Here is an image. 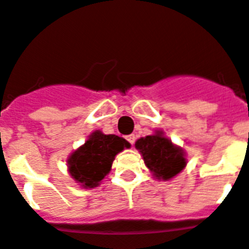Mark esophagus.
Here are the masks:
<instances>
[{"mask_svg": "<svg viewBox=\"0 0 249 249\" xmlns=\"http://www.w3.org/2000/svg\"><path fill=\"white\" fill-rule=\"evenodd\" d=\"M126 141L133 145L135 143V135L134 134H130V135H126Z\"/></svg>", "mask_w": 249, "mask_h": 249, "instance_id": "1", "label": "esophagus"}]
</instances>
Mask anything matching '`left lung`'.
<instances>
[{"mask_svg": "<svg viewBox=\"0 0 249 249\" xmlns=\"http://www.w3.org/2000/svg\"><path fill=\"white\" fill-rule=\"evenodd\" d=\"M135 147L157 178L170 179L185 168L186 158L182 149L175 147L160 131L138 139Z\"/></svg>", "mask_w": 249, "mask_h": 249, "instance_id": "8db88e82", "label": "left lung"}]
</instances>
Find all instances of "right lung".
<instances>
[{
	"label": "right lung",
	"mask_w": 249,
	"mask_h": 249,
	"mask_svg": "<svg viewBox=\"0 0 249 249\" xmlns=\"http://www.w3.org/2000/svg\"><path fill=\"white\" fill-rule=\"evenodd\" d=\"M130 144L118 135L95 131L85 145L73 152L68 158L71 176L83 187H96L110 172L115 156Z\"/></svg>",
	"instance_id": "add662e5"
}]
</instances>
